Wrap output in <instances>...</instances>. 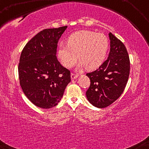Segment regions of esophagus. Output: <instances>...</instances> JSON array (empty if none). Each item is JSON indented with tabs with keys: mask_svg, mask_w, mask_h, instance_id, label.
<instances>
[{
	"mask_svg": "<svg viewBox=\"0 0 149 149\" xmlns=\"http://www.w3.org/2000/svg\"><path fill=\"white\" fill-rule=\"evenodd\" d=\"M77 77H78V75L75 74L74 73H72V74H71V79H72V80H74V79H76Z\"/></svg>",
	"mask_w": 149,
	"mask_h": 149,
	"instance_id": "esophagus-1",
	"label": "esophagus"
}]
</instances>
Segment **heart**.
<instances>
[{
  "label": "heart",
  "mask_w": 149,
  "mask_h": 149,
  "mask_svg": "<svg viewBox=\"0 0 149 149\" xmlns=\"http://www.w3.org/2000/svg\"><path fill=\"white\" fill-rule=\"evenodd\" d=\"M109 47V41L105 34L81 30L69 36L67 45L59 46L58 57L67 68H72L79 58L81 62L78 69L85 67L87 70H93L104 62Z\"/></svg>",
  "instance_id": "b5f03b06"
}]
</instances>
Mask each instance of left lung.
Here are the masks:
<instances>
[{"label":"left lung","instance_id":"1","mask_svg":"<svg viewBox=\"0 0 149 149\" xmlns=\"http://www.w3.org/2000/svg\"><path fill=\"white\" fill-rule=\"evenodd\" d=\"M109 36L111 49L107 60L86 74L91 82L86 97L99 109L107 107L121 96L130 75V58L125 45L111 32Z\"/></svg>","mask_w":149,"mask_h":149}]
</instances>
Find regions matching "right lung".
I'll use <instances>...</instances> for the list:
<instances>
[{"label": "right lung", "instance_id": "right-lung-1", "mask_svg": "<svg viewBox=\"0 0 149 149\" xmlns=\"http://www.w3.org/2000/svg\"><path fill=\"white\" fill-rule=\"evenodd\" d=\"M66 28L63 26L38 32L20 56L18 72L22 90L32 104L42 109L56 107L71 81L70 70L56 57L58 42Z\"/></svg>", "mask_w": 149, "mask_h": 149}]
</instances>
